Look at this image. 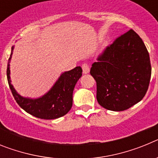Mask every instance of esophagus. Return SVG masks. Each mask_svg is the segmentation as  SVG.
I'll list each match as a JSON object with an SVG mask.
<instances>
[{
	"mask_svg": "<svg viewBox=\"0 0 158 158\" xmlns=\"http://www.w3.org/2000/svg\"><path fill=\"white\" fill-rule=\"evenodd\" d=\"M82 70L85 74H87L89 73V71H90V68H89V65L88 63H83L81 65Z\"/></svg>",
	"mask_w": 158,
	"mask_h": 158,
	"instance_id": "34e87169",
	"label": "esophagus"
}]
</instances>
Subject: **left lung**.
Returning <instances> with one entry per match:
<instances>
[{"mask_svg":"<svg viewBox=\"0 0 158 158\" xmlns=\"http://www.w3.org/2000/svg\"><path fill=\"white\" fill-rule=\"evenodd\" d=\"M99 104L110 111L127 110L146 95L151 77L150 54L131 29L106 47L92 65Z\"/></svg>","mask_w":158,"mask_h":158,"instance_id":"8db88e82","label":"left lung"}]
</instances>
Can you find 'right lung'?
Returning a JSON list of instances; mask_svg holds the SVG:
<instances>
[{
    "instance_id": "right-lung-1",
    "label": "right lung",
    "mask_w": 158,
    "mask_h": 158,
    "mask_svg": "<svg viewBox=\"0 0 158 158\" xmlns=\"http://www.w3.org/2000/svg\"><path fill=\"white\" fill-rule=\"evenodd\" d=\"M8 58L7 67V78L8 85L12 91V96L16 103L26 112L42 119H54L59 118L69 112L73 104V92L75 85L82 75V69L80 66L63 73L52 89L46 95L39 99H29L19 96L11 84L9 62Z\"/></svg>"
}]
</instances>
